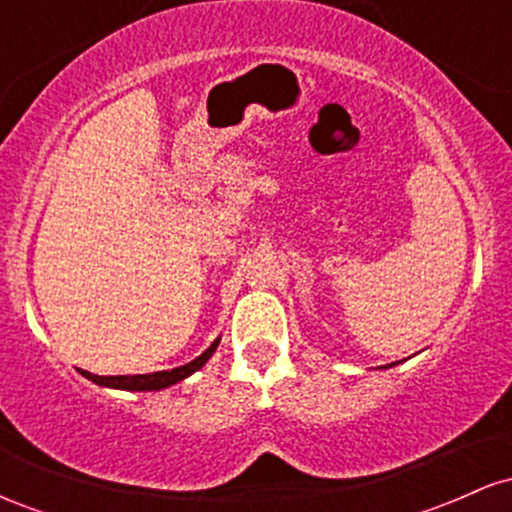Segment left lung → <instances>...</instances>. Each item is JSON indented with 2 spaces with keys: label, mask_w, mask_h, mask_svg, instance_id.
<instances>
[{
  "label": "left lung",
  "mask_w": 512,
  "mask_h": 512,
  "mask_svg": "<svg viewBox=\"0 0 512 512\" xmlns=\"http://www.w3.org/2000/svg\"><path fill=\"white\" fill-rule=\"evenodd\" d=\"M390 366H395V363H390Z\"/></svg>",
  "instance_id": "1"
}]
</instances>
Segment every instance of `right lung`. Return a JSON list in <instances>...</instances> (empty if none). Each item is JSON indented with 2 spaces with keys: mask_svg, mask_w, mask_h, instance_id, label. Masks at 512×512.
Segmentation results:
<instances>
[{
  "mask_svg": "<svg viewBox=\"0 0 512 512\" xmlns=\"http://www.w3.org/2000/svg\"><path fill=\"white\" fill-rule=\"evenodd\" d=\"M221 339H214V344L209 346L204 354H199L195 361L185 363V366L173 368V370H158V373H146V375H93L88 370H81V375L88 380H93L96 385L103 387H115V390H129V392H151V390H163V387H170L180 380H185L187 375H192L199 370L204 363L209 361L211 354L216 351Z\"/></svg>",
  "mask_w": 512,
  "mask_h": 512,
  "instance_id": "1",
  "label": "right lung"
}]
</instances>
